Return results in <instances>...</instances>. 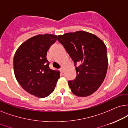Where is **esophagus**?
<instances>
[{"label": "esophagus", "mask_w": 128, "mask_h": 128, "mask_svg": "<svg viewBox=\"0 0 128 128\" xmlns=\"http://www.w3.org/2000/svg\"><path fill=\"white\" fill-rule=\"evenodd\" d=\"M64 67H61V68H60V71H61V72H64Z\"/></svg>", "instance_id": "esophagus-1"}]
</instances>
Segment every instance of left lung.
<instances>
[{
	"label": "left lung",
	"mask_w": 128,
	"mask_h": 128,
	"mask_svg": "<svg viewBox=\"0 0 128 128\" xmlns=\"http://www.w3.org/2000/svg\"><path fill=\"white\" fill-rule=\"evenodd\" d=\"M57 40L65 48L76 67V79L68 81L72 92L81 97L92 94L103 82L108 69L104 42L96 36L84 31L59 35Z\"/></svg>",
	"instance_id": "left-lung-1"
}]
</instances>
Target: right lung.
Returning a JSON list of instances; mask_svg holds the SVG:
<instances>
[{
    "instance_id": "right-lung-1",
    "label": "right lung",
    "mask_w": 128,
    "mask_h": 128,
    "mask_svg": "<svg viewBox=\"0 0 128 128\" xmlns=\"http://www.w3.org/2000/svg\"><path fill=\"white\" fill-rule=\"evenodd\" d=\"M57 36L45 34L27 40L16 50L13 58L14 76L22 87L38 98L48 96L54 91L60 71L49 67L47 51Z\"/></svg>"
}]
</instances>
